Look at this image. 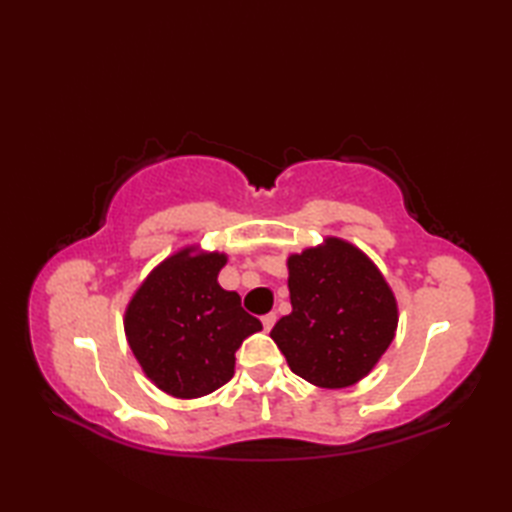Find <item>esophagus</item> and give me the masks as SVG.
<instances>
[{"instance_id": "esophagus-1", "label": "esophagus", "mask_w": 512, "mask_h": 512, "mask_svg": "<svg viewBox=\"0 0 512 512\" xmlns=\"http://www.w3.org/2000/svg\"><path fill=\"white\" fill-rule=\"evenodd\" d=\"M275 321H277V314H273V312H270V314H264V317H262V323H264V330L268 332L270 328H273V325H275Z\"/></svg>"}]
</instances>
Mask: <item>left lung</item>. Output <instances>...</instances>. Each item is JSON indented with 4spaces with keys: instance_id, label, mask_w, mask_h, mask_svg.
I'll list each match as a JSON object with an SVG mask.
<instances>
[{
    "instance_id": "1",
    "label": "left lung",
    "mask_w": 512,
    "mask_h": 512,
    "mask_svg": "<svg viewBox=\"0 0 512 512\" xmlns=\"http://www.w3.org/2000/svg\"><path fill=\"white\" fill-rule=\"evenodd\" d=\"M288 270L292 312L270 336L308 383L354 385L394 341L398 310L387 281L361 250L336 237L292 255Z\"/></svg>"
}]
</instances>
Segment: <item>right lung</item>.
Segmentation results:
<instances>
[{"instance_id": "1", "label": "right lung", "mask_w": 512, "mask_h": 512, "mask_svg": "<svg viewBox=\"0 0 512 512\" xmlns=\"http://www.w3.org/2000/svg\"><path fill=\"white\" fill-rule=\"evenodd\" d=\"M226 257L165 259L138 288L125 312L129 347L145 374L176 398H200L235 374V352L262 321L242 308L237 292L217 284Z\"/></svg>"}]
</instances>
